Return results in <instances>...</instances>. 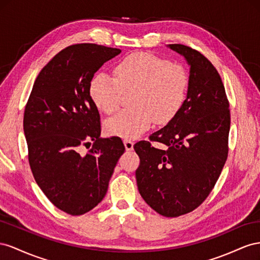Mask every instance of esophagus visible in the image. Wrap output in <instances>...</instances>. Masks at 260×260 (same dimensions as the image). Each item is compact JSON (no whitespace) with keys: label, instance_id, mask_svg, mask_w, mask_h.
Returning a JSON list of instances; mask_svg holds the SVG:
<instances>
[{"label":"esophagus","instance_id":"1","mask_svg":"<svg viewBox=\"0 0 260 260\" xmlns=\"http://www.w3.org/2000/svg\"><path fill=\"white\" fill-rule=\"evenodd\" d=\"M124 146H125V149L128 150V151L134 149V143H133L131 139H125L124 140Z\"/></svg>","mask_w":260,"mask_h":260}]
</instances>
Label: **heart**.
Returning a JSON list of instances; mask_svg holds the SVG:
<instances>
[{
    "label": "heart",
    "mask_w": 260,
    "mask_h": 260,
    "mask_svg": "<svg viewBox=\"0 0 260 260\" xmlns=\"http://www.w3.org/2000/svg\"><path fill=\"white\" fill-rule=\"evenodd\" d=\"M114 76L98 73L89 84V94L99 110L112 114L120 108L123 92H132V109L106 122L110 135L136 138L153 122L168 123L187 97L188 76L182 65L147 52H134L118 62Z\"/></svg>",
    "instance_id": "heart-1"
}]
</instances>
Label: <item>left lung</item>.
Returning <instances> with one entry per match:
<instances>
[{
    "label": "left lung",
    "mask_w": 260,
    "mask_h": 260,
    "mask_svg": "<svg viewBox=\"0 0 260 260\" xmlns=\"http://www.w3.org/2000/svg\"><path fill=\"white\" fill-rule=\"evenodd\" d=\"M189 66L187 97L177 114L150 136L167 146L157 149L139 142L136 170L139 194L168 218L196 209L208 197L228 158L230 110L225 89L216 68L198 51L168 44Z\"/></svg>",
    "instance_id": "obj_1"
}]
</instances>
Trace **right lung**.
I'll return each instance as SVG.
<instances>
[{
    "label": "right lung",
    "mask_w": 260,
    "mask_h": 260,
    "mask_svg": "<svg viewBox=\"0 0 260 260\" xmlns=\"http://www.w3.org/2000/svg\"><path fill=\"white\" fill-rule=\"evenodd\" d=\"M120 49L94 43L65 48L37 76L24 113L28 159L38 186L56 208L80 216L105 198L124 153L121 138H101L89 84ZM94 144L85 156L81 144Z\"/></svg>",
    "instance_id": "add662e5"
}]
</instances>
